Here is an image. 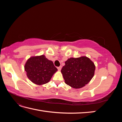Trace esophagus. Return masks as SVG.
<instances>
[{"instance_id":"34e87169","label":"esophagus","mask_w":122,"mask_h":122,"mask_svg":"<svg viewBox=\"0 0 122 122\" xmlns=\"http://www.w3.org/2000/svg\"><path fill=\"white\" fill-rule=\"evenodd\" d=\"M61 68H62V67H61V66H60V67H57V69L59 70V71H60V70L61 69Z\"/></svg>"}]
</instances>
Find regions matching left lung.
<instances>
[{
  "label": "left lung",
  "mask_w": 122,
  "mask_h": 122,
  "mask_svg": "<svg viewBox=\"0 0 122 122\" xmlns=\"http://www.w3.org/2000/svg\"><path fill=\"white\" fill-rule=\"evenodd\" d=\"M95 66L90 58L86 56L70 58L65 61L61 72L65 83L75 88L87 84L94 75Z\"/></svg>",
  "instance_id": "obj_1"
}]
</instances>
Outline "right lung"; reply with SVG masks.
I'll return each instance as SVG.
<instances>
[{"mask_svg": "<svg viewBox=\"0 0 122 122\" xmlns=\"http://www.w3.org/2000/svg\"><path fill=\"white\" fill-rule=\"evenodd\" d=\"M24 69L28 78L33 83L38 85L48 82L53 74L57 71L53 62L44 55L29 58Z\"/></svg>", "mask_w": 122, "mask_h": 122, "instance_id": "1", "label": "right lung"}]
</instances>
